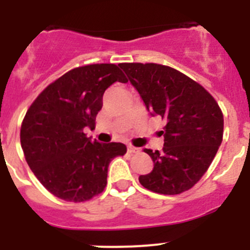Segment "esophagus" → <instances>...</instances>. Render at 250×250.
<instances>
[{
    "instance_id": "obj_1",
    "label": "esophagus",
    "mask_w": 250,
    "mask_h": 250,
    "mask_svg": "<svg viewBox=\"0 0 250 250\" xmlns=\"http://www.w3.org/2000/svg\"><path fill=\"white\" fill-rule=\"evenodd\" d=\"M127 151H129L130 154H139V152H140V147H136V146H132V145H129V146H127Z\"/></svg>"
}]
</instances>
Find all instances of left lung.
Segmentation results:
<instances>
[{
    "label": "left lung",
    "instance_id": "1",
    "mask_svg": "<svg viewBox=\"0 0 250 250\" xmlns=\"http://www.w3.org/2000/svg\"><path fill=\"white\" fill-rule=\"evenodd\" d=\"M145 106L164 119V146L152 151L149 174L139 176L147 190L175 195L189 190L210 167L223 140L224 119L215 99L200 83L170 66L120 63Z\"/></svg>",
    "mask_w": 250,
    "mask_h": 250
}]
</instances>
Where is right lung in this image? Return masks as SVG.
I'll use <instances>...</instances> for the list:
<instances>
[{
    "instance_id": "1",
    "label": "right lung",
    "mask_w": 250,
    "mask_h": 250,
    "mask_svg": "<svg viewBox=\"0 0 250 250\" xmlns=\"http://www.w3.org/2000/svg\"><path fill=\"white\" fill-rule=\"evenodd\" d=\"M116 81L127 79L115 63L72 68L35 99L22 120L20 140L28 167L60 199L81 203L103 193L110 161L126 152L121 143L91 141L83 132L95 129L104 92Z\"/></svg>"
}]
</instances>
